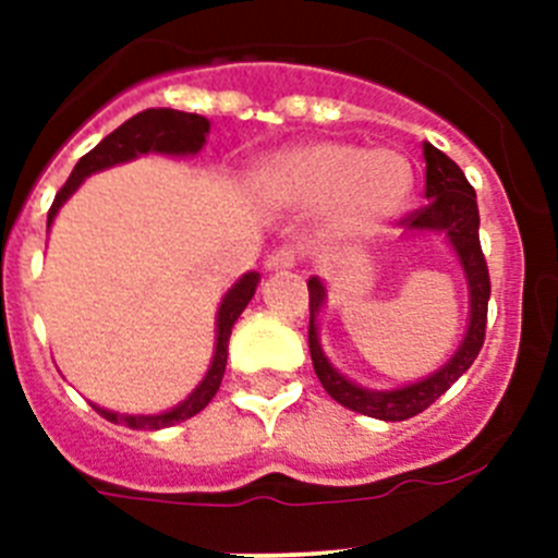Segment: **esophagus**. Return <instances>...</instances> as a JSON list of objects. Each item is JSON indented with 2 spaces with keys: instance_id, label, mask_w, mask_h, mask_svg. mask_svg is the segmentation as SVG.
<instances>
[{
  "instance_id": "34e87169",
  "label": "esophagus",
  "mask_w": 558,
  "mask_h": 558,
  "mask_svg": "<svg viewBox=\"0 0 558 558\" xmlns=\"http://www.w3.org/2000/svg\"><path fill=\"white\" fill-rule=\"evenodd\" d=\"M299 248L290 243L279 245L276 251H270L268 259H265V265H268V270H284V268H293L295 263H299Z\"/></svg>"
}]
</instances>
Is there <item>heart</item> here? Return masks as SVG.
<instances>
[{
    "mask_svg": "<svg viewBox=\"0 0 558 558\" xmlns=\"http://www.w3.org/2000/svg\"><path fill=\"white\" fill-rule=\"evenodd\" d=\"M413 186V170L397 150H363L352 142H310L282 153L263 172L268 198L284 206H324L335 236H363L391 220Z\"/></svg>",
    "mask_w": 558,
    "mask_h": 558,
    "instance_id": "heart-1",
    "label": "heart"
}]
</instances>
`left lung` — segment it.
Listing matches in <instances>:
<instances>
[{
  "label": "left lung",
  "instance_id": "1",
  "mask_svg": "<svg viewBox=\"0 0 558 558\" xmlns=\"http://www.w3.org/2000/svg\"><path fill=\"white\" fill-rule=\"evenodd\" d=\"M425 198L427 204L418 209L408 211L402 223L408 229H436L445 231L450 236L452 248H456L458 259L463 265L466 282H470L472 295V315H470V329L463 338L461 349L456 357L447 363L445 368L433 377L422 379L416 386H405L399 391H366V388L354 386L347 377H340L329 360L324 357L322 347H318V335H315V313L324 302V288L318 279H310V357H313V368L322 379L324 391L340 402L349 411H357L363 416L383 418V422H402L416 413L427 411L447 388L461 377L466 368L475 363L477 352L486 338V313H489V265L481 251V236H477V226H481V215H477V201L475 190L466 181L461 167L445 156V153L425 142Z\"/></svg>",
  "mask_w": 558,
  "mask_h": 558
}]
</instances>
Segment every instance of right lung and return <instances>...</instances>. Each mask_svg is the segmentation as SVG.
I'll list each match as a JSON object with an SVG mask.
<instances>
[{"instance_id":"obj_1","label":"right lung","mask_w":558,"mask_h":558,"mask_svg":"<svg viewBox=\"0 0 558 558\" xmlns=\"http://www.w3.org/2000/svg\"><path fill=\"white\" fill-rule=\"evenodd\" d=\"M206 133H209V120L201 117V113L172 111V108H147V111L136 113V117H131L128 122H122L117 131L108 133L95 150H88L86 156L77 161L72 175L66 179V184L58 190L56 201L49 206L47 223H52V218H56V211L61 209L63 201H66L69 195L81 186V181L86 179V175H92V172L106 170V167L111 165H120V161L133 159V156H140V153H198L206 142ZM256 282H259V276L245 274L243 279L226 293L218 313V347H215V360H211L209 374H206L204 383H201V386L192 391V397L184 399L179 408L159 413V416H120V413L102 411V408L97 405L95 411L100 413L102 418H108V422H113V425H128L133 427V430H161V427L179 425L184 418L204 411L211 402V397L218 393L220 379H223L226 372V357H229L231 327H234V322L245 310V304L251 302Z\"/></svg>"}]
</instances>
